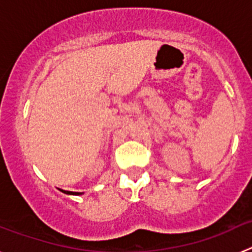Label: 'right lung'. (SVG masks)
Instances as JSON below:
<instances>
[{
    "label": "right lung",
    "mask_w": 252,
    "mask_h": 252,
    "mask_svg": "<svg viewBox=\"0 0 252 252\" xmlns=\"http://www.w3.org/2000/svg\"><path fill=\"white\" fill-rule=\"evenodd\" d=\"M60 190H62V192H63V193H65V194H72V195L82 194L81 192H69V190H63V189H60Z\"/></svg>",
    "instance_id": "obj_1"
}]
</instances>
